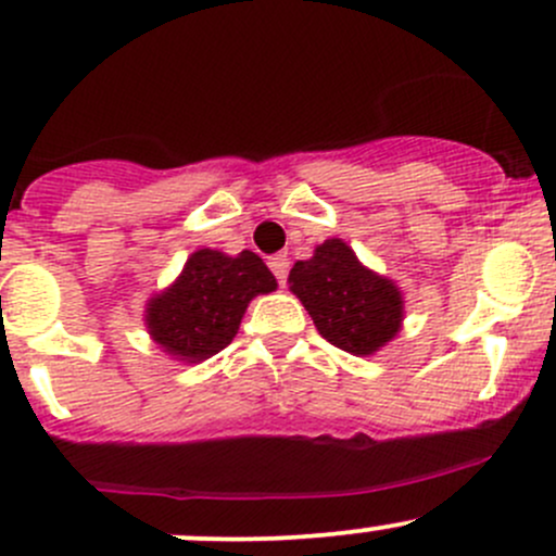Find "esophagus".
<instances>
[{
	"label": "esophagus",
	"instance_id": "obj_1",
	"mask_svg": "<svg viewBox=\"0 0 556 556\" xmlns=\"http://www.w3.org/2000/svg\"><path fill=\"white\" fill-rule=\"evenodd\" d=\"M268 268H271L277 282L285 288V282H288V271H290V257L282 255V252H277V255L268 257Z\"/></svg>",
	"mask_w": 556,
	"mask_h": 556
}]
</instances>
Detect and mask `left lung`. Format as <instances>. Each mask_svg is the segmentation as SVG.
<instances>
[{
    "label": "left lung",
    "instance_id": "8db88e82",
    "mask_svg": "<svg viewBox=\"0 0 556 556\" xmlns=\"http://www.w3.org/2000/svg\"><path fill=\"white\" fill-rule=\"evenodd\" d=\"M290 293L304 304L323 339L350 355H377L403 328V290L363 266L344 239H325L309 261L290 268Z\"/></svg>",
    "mask_w": 556,
    "mask_h": 556
}]
</instances>
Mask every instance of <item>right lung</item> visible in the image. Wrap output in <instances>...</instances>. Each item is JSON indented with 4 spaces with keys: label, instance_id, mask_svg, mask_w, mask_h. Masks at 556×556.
Listing matches in <instances>:
<instances>
[{
    "label": "right lung",
    "instance_id": "obj_1",
    "mask_svg": "<svg viewBox=\"0 0 556 556\" xmlns=\"http://www.w3.org/2000/svg\"><path fill=\"white\" fill-rule=\"evenodd\" d=\"M277 290V279L255 252L228 255L195 250L169 288L144 304V328L177 363H201L226 350L255 295Z\"/></svg>",
    "mask_w": 556,
    "mask_h": 556
}]
</instances>
